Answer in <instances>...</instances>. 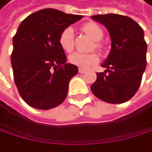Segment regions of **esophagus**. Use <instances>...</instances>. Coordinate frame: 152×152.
Here are the masks:
<instances>
[{
    "mask_svg": "<svg viewBox=\"0 0 152 152\" xmlns=\"http://www.w3.org/2000/svg\"><path fill=\"white\" fill-rule=\"evenodd\" d=\"M78 71H79V73H81V74H84V73H86V69H84V68H79L78 69Z\"/></svg>",
    "mask_w": 152,
    "mask_h": 152,
    "instance_id": "esophagus-1",
    "label": "esophagus"
}]
</instances>
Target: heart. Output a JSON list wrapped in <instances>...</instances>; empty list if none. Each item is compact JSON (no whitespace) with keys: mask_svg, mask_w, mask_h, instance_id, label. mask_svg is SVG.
Returning a JSON list of instances; mask_svg holds the SVG:
<instances>
[{"mask_svg":"<svg viewBox=\"0 0 152 152\" xmlns=\"http://www.w3.org/2000/svg\"><path fill=\"white\" fill-rule=\"evenodd\" d=\"M83 31L87 34L94 41L100 40L104 35L102 28L94 22L86 23L82 27ZM59 44L61 48L66 52H71L74 48V30L72 28H66L59 36ZM94 48L97 49L101 48V45L99 43H94ZM69 61L71 64L77 66L81 68H89L94 65L97 64L99 61V56L95 52L92 53H80L75 52L69 57Z\"/></svg>","mask_w":152,"mask_h":152,"instance_id":"heart-1","label":"heart"}]
</instances>
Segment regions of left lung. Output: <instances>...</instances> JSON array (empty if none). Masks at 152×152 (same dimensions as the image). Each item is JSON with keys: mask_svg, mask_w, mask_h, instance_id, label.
Returning a JSON list of instances; mask_svg holds the SVG:
<instances>
[{"mask_svg": "<svg viewBox=\"0 0 152 152\" xmlns=\"http://www.w3.org/2000/svg\"><path fill=\"white\" fill-rule=\"evenodd\" d=\"M108 29L112 48L104 63L106 70L96 73L92 93L109 104H123L136 94L146 68L147 43L142 28L132 19L119 14L94 15Z\"/></svg>", "mask_w": 152, "mask_h": 152, "instance_id": "left-lung-1", "label": "left lung"}]
</instances>
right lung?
I'll return each mask as SVG.
<instances>
[{
	"instance_id": "obj_1",
	"label": "right lung",
	"mask_w": 152,
	"mask_h": 152,
	"mask_svg": "<svg viewBox=\"0 0 152 152\" xmlns=\"http://www.w3.org/2000/svg\"><path fill=\"white\" fill-rule=\"evenodd\" d=\"M83 16L43 9L28 16L13 37L12 66L19 94L31 107L48 110L62 104L68 84L78 72L66 63L61 32Z\"/></svg>"
}]
</instances>
